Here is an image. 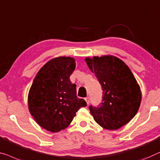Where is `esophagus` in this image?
<instances>
[{
    "label": "esophagus",
    "mask_w": 160,
    "mask_h": 160,
    "mask_svg": "<svg viewBox=\"0 0 160 160\" xmlns=\"http://www.w3.org/2000/svg\"><path fill=\"white\" fill-rule=\"evenodd\" d=\"M84 99L86 102H87V104H88V103H89V97H86Z\"/></svg>",
    "instance_id": "34e87169"
}]
</instances>
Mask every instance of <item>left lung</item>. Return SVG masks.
<instances>
[{
	"instance_id": "8db88e82",
	"label": "left lung",
	"mask_w": 160,
	"mask_h": 160,
	"mask_svg": "<svg viewBox=\"0 0 160 160\" xmlns=\"http://www.w3.org/2000/svg\"><path fill=\"white\" fill-rule=\"evenodd\" d=\"M103 90L99 107H89L95 122L105 129L116 130L131 121L138 112L142 92L133 73L124 61L106 55L85 58Z\"/></svg>"
}]
</instances>
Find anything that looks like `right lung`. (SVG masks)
Wrapping results in <instances>:
<instances>
[{
  "mask_svg": "<svg viewBox=\"0 0 160 160\" xmlns=\"http://www.w3.org/2000/svg\"><path fill=\"white\" fill-rule=\"evenodd\" d=\"M76 68L75 59L59 56L48 61L39 70L29 90L28 109L42 128L51 132L65 129L76 112L87 106L77 96V85L69 79Z\"/></svg>",
  "mask_w": 160,
  "mask_h": 160,
  "instance_id": "1",
  "label": "right lung"
}]
</instances>
